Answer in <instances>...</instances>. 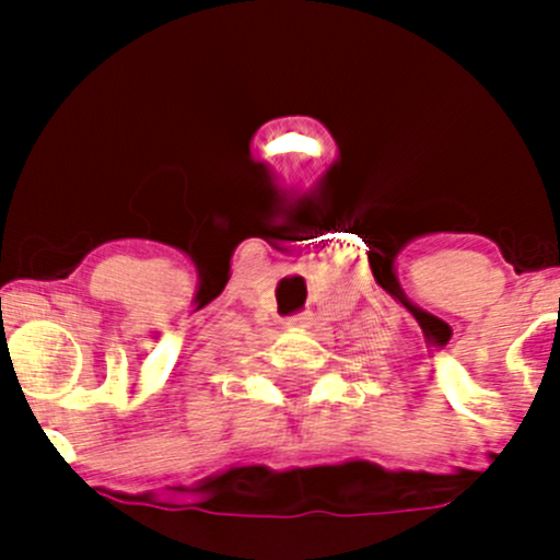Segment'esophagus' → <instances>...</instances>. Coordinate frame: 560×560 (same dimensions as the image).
I'll use <instances>...</instances> for the list:
<instances>
[{
    "instance_id": "1",
    "label": "esophagus",
    "mask_w": 560,
    "mask_h": 560,
    "mask_svg": "<svg viewBox=\"0 0 560 560\" xmlns=\"http://www.w3.org/2000/svg\"><path fill=\"white\" fill-rule=\"evenodd\" d=\"M306 323H310V315L301 312V315H292L290 320H287V326H306Z\"/></svg>"
}]
</instances>
